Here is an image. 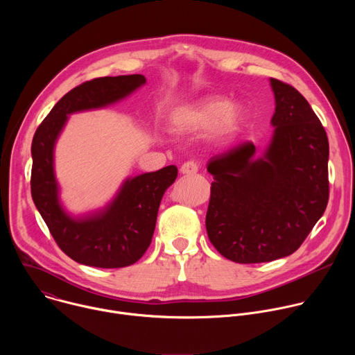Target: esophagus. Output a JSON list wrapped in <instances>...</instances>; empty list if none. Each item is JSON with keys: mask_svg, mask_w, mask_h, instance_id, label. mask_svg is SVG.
Wrapping results in <instances>:
<instances>
[{"mask_svg": "<svg viewBox=\"0 0 355 355\" xmlns=\"http://www.w3.org/2000/svg\"><path fill=\"white\" fill-rule=\"evenodd\" d=\"M181 173L185 174V175H192V174H196L198 170H199V163L198 162H193V160H189V162H185L182 166H181Z\"/></svg>", "mask_w": 355, "mask_h": 355, "instance_id": "34e87169", "label": "esophagus"}]
</instances>
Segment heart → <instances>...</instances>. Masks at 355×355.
<instances>
[{
	"label": "heart",
	"instance_id": "b5f03b06",
	"mask_svg": "<svg viewBox=\"0 0 355 355\" xmlns=\"http://www.w3.org/2000/svg\"><path fill=\"white\" fill-rule=\"evenodd\" d=\"M244 121L239 105H232L226 96H207L180 108L171 116V130L175 133L204 132L214 128L218 136L234 135Z\"/></svg>",
	"mask_w": 355,
	"mask_h": 355
}]
</instances>
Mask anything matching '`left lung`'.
<instances>
[{"mask_svg":"<svg viewBox=\"0 0 355 355\" xmlns=\"http://www.w3.org/2000/svg\"><path fill=\"white\" fill-rule=\"evenodd\" d=\"M272 139L260 159L244 141L208 163L214 175L207 232L223 257L268 263L295 252L329 202V139L296 88L270 80Z\"/></svg>","mask_w":355,"mask_h":355,"instance_id":"left-lung-1","label":"left lung"}]
</instances>
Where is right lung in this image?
<instances>
[{
	"label": "right lung",
	"instance_id": "right-lung-1",
	"mask_svg": "<svg viewBox=\"0 0 355 355\" xmlns=\"http://www.w3.org/2000/svg\"><path fill=\"white\" fill-rule=\"evenodd\" d=\"M146 83L144 76L101 77L69 91L49 112L32 140L31 192L55 241L74 261L98 268L135 264L148 248L166 189L178 170L167 166L128 178L111 204L94 215L71 218L62 208L53 151L67 115L118 103Z\"/></svg>",
	"mask_w": 355,
	"mask_h": 355
}]
</instances>
